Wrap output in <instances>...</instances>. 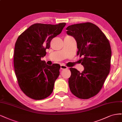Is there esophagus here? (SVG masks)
<instances>
[{
  "label": "esophagus",
  "mask_w": 122,
  "mask_h": 122,
  "mask_svg": "<svg viewBox=\"0 0 122 122\" xmlns=\"http://www.w3.org/2000/svg\"><path fill=\"white\" fill-rule=\"evenodd\" d=\"M67 68H68V67L66 66H65L63 65H61V69H67Z\"/></svg>",
  "instance_id": "34e87169"
}]
</instances>
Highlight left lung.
Returning a JSON list of instances; mask_svg holds the SVG:
<instances>
[{"mask_svg":"<svg viewBox=\"0 0 122 122\" xmlns=\"http://www.w3.org/2000/svg\"><path fill=\"white\" fill-rule=\"evenodd\" d=\"M66 33L77 43V55L82 56V72L70 68V91L80 99H87L99 92L111 67L112 50L109 41L99 27L87 22L70 25Z\"/></svg>","mask_w":122,"mask_h":122,"instance_id":"1","label":"left lung"}]
</instances>
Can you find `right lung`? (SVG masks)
<instances>
[{
    "label": "right lung",
    "mask_w": 122,
    "mask_h": 122,
    "mask_svg": "<svg viewBox=\"0 0 122 122\" xmlns=\"http://www.w3.org/2000/svg\"><path fill=\"white\" fill-rule=\"evenodd\" d=\"M65 23L56 25L36 23L18 37L14 56L15 71L21 90L34 100H41L53 92L60 66L48 65L41 60L53 38L60 34Z\"/></svg>",
    "instance_id": "obj_1"
}]
</instances>
